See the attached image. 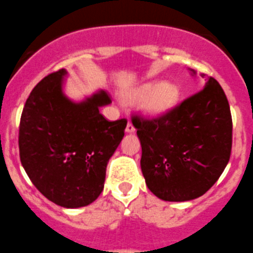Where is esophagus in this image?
Returning a JSON list of instances; mask_svg holds the SVG:
<instances>
[{"instance_id": "1", "label": "esophagus", "mask_w": 253, "mask_h": 253, "mask_svg": "<svg viewBox=\"0 0 253 253\" xmlns=\"http://www.w3.org/2000/svg\"><path fill=\"white\" fill-rule=\"evenodd\" d=\"M126 131L128 132V133H131V132H135V126H133V124H132L131 121H128V124H127Z\"/></svg>"}]
</instances>
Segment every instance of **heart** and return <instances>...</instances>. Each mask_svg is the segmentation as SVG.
<instances>
[{
  "label": "heart",
  "instance_id": "obj_1",
  "mask_svg": "<svg viewBox=\"0 0 253 253\" xmlns=\"http://www.w3.org/2000/svg\"><path fill=\"white\" fill-rule=\"evenodd\" d=\"M177 88L171 83H152L143 84L141 87L127 93V98L132 101H145V106L152 115L166 113L176 103Z\"/></svg>",
  "mask_w": 253,
  "mask_h": 253
}]
</instances>
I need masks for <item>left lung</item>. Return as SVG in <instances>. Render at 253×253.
Masks as SVG:
<instances>
[{"label": "left lung", "mask_w": 253, "mask_h": 253, "mask_svg": "<svg viewBox=\"0 0 253 253\" xmlns=\"http://www.w3.org/2000/svg\"><path fill=\"white\" fill-rule=\"evenodd\" d=\"M131 120L142 147L141 170L146 185L160 199H195L226 169L232 151L231 108L213 77L207 78L203 89L166 113L132 115Z\"/></svg>", "instance_id": "8db88e82"}]
</instances>
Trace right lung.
Wrapping results in <instances>:
<instances>
[{"label":"right lung","mask_w":253,"mask_h":253,"mask_svg":"<svg viewBox=\"0 0 253 253\" xmlns=\"http://www.w3.org/2000/svg\"><path fill=\"white\" fill-rule=\"evenodd\" d=\"M59 69L39 82L26 99L19 127L20 160L45 198L64 208L94 202L103 190L106 168L125 136L127 120L108 121L99 107L104 90L82 103L61 92Z\"/></svg>","instance_id":"right-lung-1"}]
</instances>
